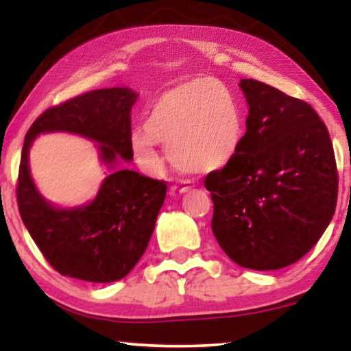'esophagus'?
<instances>
[{
    "label": "esophagus",
    "instance_id": "34e87169",
    "mask_svg": "<svg viewBox=\"0 0 351 351\" xmlns=\"http://www.w3.org/2000/svg\"><path fill=\"white\" fill-rule=\"evenodd\" d=\"M190 190V184L186 180H180L179 184H174L171 186V193L172 195H182V193H186V191Z\"/></svg>",
    "mask_w": 351,
    "mask_h": 351
}]
</instances>
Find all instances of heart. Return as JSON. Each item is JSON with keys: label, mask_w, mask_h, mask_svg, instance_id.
<instances>
[{"label": "heart", "mask_w": 351, "mask_h": 351, "mask_svg": "<svg viewBox=\"0 0 351 351\" xmlns=\"http://www.w3.org/2000/svg\"><path fill=\"white\" fill-rule=\"evenodd\" d=\"M243 134V112L234 94L222 81L204 76L166 90L153 104L145 128L134 129L131 145L148 171L161 167L158 143H162L180 169L209 172L233 160Z\"/></svg>", "instance_id": "heart-1"}]
</instances>
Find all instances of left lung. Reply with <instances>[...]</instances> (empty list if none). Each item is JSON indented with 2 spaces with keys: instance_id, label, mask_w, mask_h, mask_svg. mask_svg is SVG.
<instances>
[{
  "instance_id": "left-lung-1",
  "label": "left lung",
  "mask_w": 351,
  "mask_h": 351,
  "mask_svg": "<svg viewBox=\"0 0 351 351\" xmlns=\"http://www.w3.org/2000/svg\"><path fill=\"white\" fill-rule=\"evenodd\" d=\"M246 134L232 161L206 176L220 247L239 267L278 270L318 243L335 213L339 174L328 128L310 104L241 80Z\"/></svg>"
}]
</instances>
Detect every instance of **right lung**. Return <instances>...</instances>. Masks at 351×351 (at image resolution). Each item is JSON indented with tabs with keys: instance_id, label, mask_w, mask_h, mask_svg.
<instances>
[{
	"instance_id": "obj_1",
	"label": "right lung",
	"mask_w": 351,
	"mask_h": 351,
	"mask_svg": "<svg viewBox=\"0 0 351 351\" xmlns=\"http://www.w3.org/2000/svg\"><path fill=\"white\" fill-rule=\"evenodd\" d=\"M136 99L129 88L95 89L47 108L28 129L19 166V213L38 249L62 276L90 282L126 276L145 252L167 185L137 171L117 169L105 177L93 203L57 209L32 180V142L43 132H75L102 143L100 156L107 165H114L118 156L131 161V108Z\"/></svg>"
}]
</instances>
